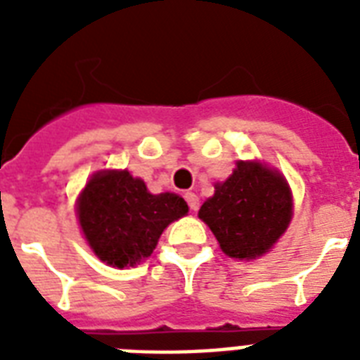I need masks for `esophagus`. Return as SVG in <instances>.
I'll use <instances>...</instances> for the list:
<instances>
[{
  "label": "esophagus",
  "instance_id": "34e87169",
  "mask_svg": "<svg viewBox=\"0 0 360 360\" xmlns=\"http://www.w3.org/2000/svg\"><path fill=\"white\" fill-rule=\"evenodd\" d=\"M185 200H186V203H188V207H191L192 211H198V207H200V198H198L194 192H186Z\"/></svg>",
  "mask_w": 360,
  "mask_h": 360
}]
</instances>
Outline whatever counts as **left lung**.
Here are the masks:
<instances>
[{
  "mask_svg": "<svg viewBox=\"0 0 360 360\" xmlns=\"http://www.w3.org/2000/svg\"><path fill=\"white\" fill-rule=\"evenodd\" d=\"M220 248L230 257L252 259L269 252L291 219V194L278 172L259 162H237L230 179L214 186L200 209Z\"/></svg>",
  "mask_w": 360,
  "mask_h": 360,
  "instance_id": "1",
  "label": "left lung"
}]
</instances>
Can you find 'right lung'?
Instances as JSON below:
<instances>
[{"instance_id":"obj_1","label":"right lung","mask_w":360,"mask_h":360,"mask_svg":"<svg viewBox=\"0 0 360 360\" xmlns=\"http://www.w3.org/2000/svg\"><path fill=\"white\" fill-rule=\"evenodd\" d=\"M188 213L177 194H149L146 183L123 172H98L78 200V219L87 243L114 267L151 256L166 226Z\"/></svg>"}]
</instances>
